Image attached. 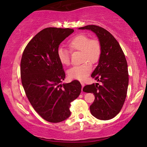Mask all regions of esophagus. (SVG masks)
Segmentation results:
<instances>
[{
  "instance_id": "obj_1",
  "label": "esophagus",
  "mask_w": 147,
  "mask_h": 147,
  "mask_svg": "<svg viewBox=\"0 0 147 147\" xmlns=\"http://www.w3.org/2000/svg\"><path fill=\"white\" fill-rule=\"evenodd\" d=\"M80 83H81L82 86V89H83V88L84 87V86H85V84H84V82H80Z\"/></svg>"
}]
</instances>
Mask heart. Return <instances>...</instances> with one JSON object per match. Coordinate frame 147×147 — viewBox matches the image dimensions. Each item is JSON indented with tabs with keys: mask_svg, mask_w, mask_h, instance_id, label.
Here are the masks:
<instances>
[{
	"mask_svg": "<svg viewBox=\"0 0 147 147\" xmlns=\"http://www.w3.org/2000/svg\"><path fill=\"white\" fill-rule=\"evenodd\" d=\"M68 47L71 52H81V65L73 66L68 71V75L71 78L83 80L92 71L91 63H97L101 56V45L96 39H90L85 34H78L68 43ZM59 61L63 65L70 64V55L69 51L59 48L57 52Z\"/></svg>",
	"mask_w": 147,
	"mask_h": 147,
	"instance_id": "1",
	"label": "heart"
}]
</instances>
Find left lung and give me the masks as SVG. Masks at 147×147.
Returning a JSON list of instances; mask_svg holds the SVG:
<instances>
[{"mask_svg": "<svg viewBox=\"0 0 147 147\" xmlns=\"http://www.w3.org/2000/svg\"><path fill=\"white\" fill-rule=\"evenodd\" d=\"M79 29L93 32L102 49L98 65L91 74L101 84L87 85L83 91L95 96L89 107L92 115L100 120H109L120 112L125 101L128 86L127 61L120 45L106 30L96 25Z\"/></svg>", "mask_w": 147, "mask_h": 147, "instance_id": "obj_1", "label": "left lung"}]
</instances>
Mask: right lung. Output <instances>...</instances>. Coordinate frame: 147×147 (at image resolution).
I'll return each instance as SVG.
<instances>
[{
  "instance_id": "add662e5",
  "label": "right lung",
  "mask_w": 147,
  "mask_h": 147,
  "mask_svg": "<svg viewBox=\"0 0 147 147\" xmlns=\"http://www.w3.org/2000/svg\"><path fill=\"white\" fill-rule=\"evenodd\" d=\"M74 32L71 28H47L37 34L24 49L21 78L27 98L39 115L50 123H59L71 115V102L80 95L78 80L60 84L65 73L59 61V45Z\"/></svg>"
}]
</instances>
